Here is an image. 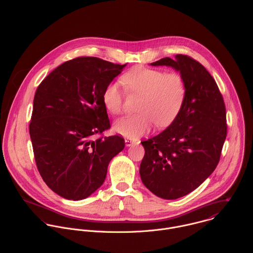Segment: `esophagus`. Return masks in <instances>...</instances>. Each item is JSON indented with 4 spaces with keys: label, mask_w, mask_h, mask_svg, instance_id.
Returning <instances> with one entry per match:
<instances>
[{
    "label": "esophagus",
    "mask_w": 253,
    "mask_h": 253,
    "mask_svg": "<svg viewBox=\"0 0 253 253\" xmlns=\"http://www.w3.org/2000/svg\"><path fill=\"white\" fill-rule=\"evenodd\" d=\"M125 143H126V146H131V145H133V144L136 143V140L131 139V138H127V139H125Z\"/></svg>",
    "instance_id": "1"
}]
</instances>
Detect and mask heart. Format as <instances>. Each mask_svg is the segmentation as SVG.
I'll list each match as a JSON object with an SVG mask.
<instances>
[{
    "mask_svg": "<svg viewBox=\"0 0 253 253\" xmlns=\"http://www.w3.org/2000/svg\"><path fill=\"white\" fill-rule=\"evenodd\" d=\"M127 92L141 96L137 104L139 113L123 117L115 123V130L128 138H137L147 133L155 123L159 127L169 125L183 105L186 84L177 72L166 73L163 70L136 67L122 76ZM102 101L108 112L113 115L124 109V91L119 83L108 84Z\"/></svg>",
    "mask_w": 253,
    "mask_h": 253,
    "instance_id": "heart-1",
    "label": "heart"
}]
</instances>
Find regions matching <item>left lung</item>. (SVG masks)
Returning <instances> with one entry per match:
<instances>
[{
  "label": "left lung",
  "instance_id": "obj_1",
  "mask_svg": "<svg viewBox=\"0 0 253 253\" xmlns=\"http://www.w3.org/2000/svg\"><path fill=\"white\" fill-rule=\"evenodd\" d=\"M152 66H170L185 80L186 94L177 117L163 132L141 144L143 184L163 199L196 189L217 166L227 134L223 97L209 72L193 58L178 54Z\"/></svg>",
  "mask_w": 253,
  "mask_h": 253
}]
</instances>
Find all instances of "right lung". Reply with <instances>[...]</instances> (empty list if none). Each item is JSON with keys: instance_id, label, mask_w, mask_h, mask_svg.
Returning <instances> with one entry per match:
<instances>
[{"instance_id": "add662e5", "label": "right lung", "mask_w": 253, "mask_h": 253, "mask_svg": "<svg viewBox=\"0 0 253 253\" xmlns=\"http://www.w3.org/2000/svg\"><path fill=\"white\" fill-rule=\"evenodd\" d=\"M126 65L78 57L57 67L36 90L29 126L36 165L63 198L82 200L95 192L125 147L121 136H96L110 128L102 93Z\"/></svg>"}]
</instances>
